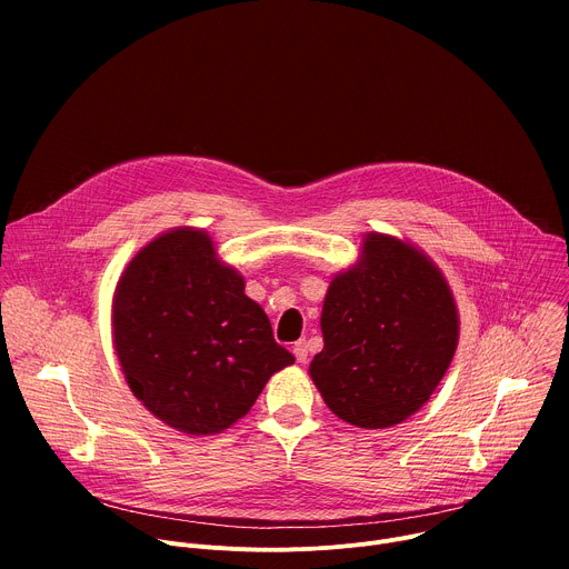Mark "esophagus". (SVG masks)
Returning <instances> with one entry per match:
<instances>
[{
    "instance_id": "34e87169",
    "label": "esophagus",
    "mask_w": 569,
    "mask_h": 569,
    "mask_svg": "<svg viewBox=\"0 0 569 569\" xmlns=\"http://www.w3.org/2000/svg\"><path fill=\"white\" fill-rule=\"evenodd\" d=\"M292 353H295L297 362H306V360H308V347H306V342H303V340L297 342V345L292 347Z\"/></svg>"
}]
</instances>
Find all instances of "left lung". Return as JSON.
<instances>
[{
	"label": "left lung",
	"mask_w": 569,
	"mask_h": 569,
	"mask_svg": "<svg viewBox=\"0 0 569 569\" xmlns=\"http://www.w3.org/2000/svg\"><path fill=\"white\" fill-rule=\"evenodd\" d=\"M323 349L310 378L342 421L382 430L430 400L459 342L441 270L410 242L371 231L360 261L333 277L321 308Z\"/></svg>",
	"instance_id": "8db88e82"
}]
</instances>
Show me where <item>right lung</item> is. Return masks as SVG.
<instances>
[{"label":"right lung","instance_id":"1","mask_svg":"<svg viewBox=\"0 0 569 569\" xmlns=\"http://www.w3.org/2000/svg\"><path fill=\"white\" fill-rule=\"evenodd\" d=\"M112 336L143 408L193 437L246 417L270 376L295 362L246 295V279L193 227L157 236L128 263L112 299Z\"/></svg>","mask_w":569,"mask_h":569}]
</instances>
